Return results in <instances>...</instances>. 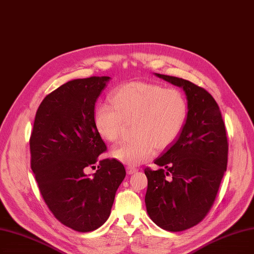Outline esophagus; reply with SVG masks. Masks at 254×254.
I'll return each mask as SVG.
<instances>
[{"instance_id":"esophagus-1","label":"esophagus","mask_w":254,"mask_h":254,"mask_svg":"<svg viewBox=\"0 0 254 254\" xmlns=\"http://www.w3.org/2000/svg\"><path fill=\"white\" fill-rule=\"evenodd\" d=\"M138 170L136 169V168H134V167H130V166H128V167H127V173L129 175V174H134V173H136Z\"/></svg>"}]
</instances>
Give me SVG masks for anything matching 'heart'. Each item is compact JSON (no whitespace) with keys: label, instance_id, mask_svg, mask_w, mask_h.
Here are the masks:
<instances>
[{"label":"heart","instance_id":"heart-1","mask_svg":"<svg viewBox=\"0 0 254 254\" xmlns=\"http://www.w3.org/2000/svg\"><path fill=\"white\" fill-rule=\"evenodd\" d=\"M114 107L100 104L94 110V126L105 140L119 139L125 123L134 121L133 140L116 146L111 154L128 166H138L158 149H165L181 133L187 117V103L176 89L144 82L116 88Z\"/></svg>","mask_w":254,"mask_h":254}]
</instances>
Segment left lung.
<instances>
[{
	"instance_id": "8db88e82",
	"label": "left lung",
	"mask_w": 254,
	"mask_h": 254,
	"mask_svg": "<svg viewBox=\"0 0 254 254\" xmlns=\"http://www.w3.org/2000/svg\"><path fill=\"white\" fill-rule=\"evenodd\" d=\"M154 74L182 88L188 114L179 137L154 160L162 168L144 170L145 205L158 226L182 231L202 221L215 201L227 167L226 129L216 101L203 88L176 76Z\"/></svg>"
}]
</instances>
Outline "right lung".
Here are the masks:
<instances>
[{"mask_svg": "<svg viewBox=\"0 0 254 254\" xmlns=\"http://www.w3.org/2000/svg\"><path fill=\"white\" fill-rule=\"evenodd\" d=\"M110 76H90L63 84L45 97L30 138L31 169L39 191L59 221L80 233L101 227L110 216L126 178L115 159L95 164L107 146L94 126V107Z\"/></svg>", "mask_w": 254, "mask_h": 254, "instance_id": "right-lung-1", "label": "right lung"}]
</instances>
